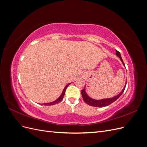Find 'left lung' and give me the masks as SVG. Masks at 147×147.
<instances>
[{"label": "left lung", "mask_w": 147, "mask_h": 147, "mask_svg": "<svg viewBox=\"0 0 147 147\" xmlns=\"http://www.w3.org/2000/svg\"><path fill=\"white\" fill-rule=\"evenodd\" d=\"M116 55L117 56H118L120 59H121V62L123 63V65H124V62L121 58V55H120V53L116 50ZM126 84L124 86V88H123V90H122V91L118 94L117 96H115L113 97H111V98H109V99H102V100H95V99H93L91 97H89L86 92L85 91V88H84V89L82 90V95L83 97V100L86 102L87 104H88L89 105H91L92 107H106L107 105H109L110 104H111L112 103H113V102H115V100H117L119 97L121 96V95L123 94V92H124V90H125V88H126Z\"/></svg>", "instance_id": "8db88e82"}]
</instances>
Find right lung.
I'll return each mask as SVG.
<instances>
[{
	"label": "right lung",
	"instance_id": "obj_1",
	"mask_svg": "<svg viewBox=\"0 0 147 147\" xmlns=\"http://www.w3.org/2000/svg\"><path fill=\"white\" fill-rule=\"evenodd\" d=\"M70 84V83H69V84H67V85L65 86V87L64 88V90H63V92H62L61 95L59 96V97L58 99H56V100H55V101L51 102H50V103L42 104V105H55V104H57V103H59L60 102H61L62 100H63V97H64V94H65V92L66 89H67V86L69 85Z\"/></svg>",
	"mask_w": 147,
	"mask_h": 147
}]
</instances>
